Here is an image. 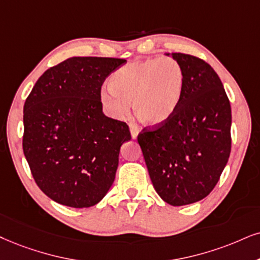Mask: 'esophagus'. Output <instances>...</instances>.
<instances>
[{"instance_id":"1","label":"esophagus","mask_w":260,"mask_h":260,"mask_svg":"<svg viewBox=\"0 0 260 260\" xmlns=\"http://www.w3.org/2000/svg\"><path fill=\"white\" fill-rule=\"evenodd\" d=\"M129 129H131V136H132L133 139H137L138 134H139V128L136 123H129Z\"/></svg>"}]
</instances>
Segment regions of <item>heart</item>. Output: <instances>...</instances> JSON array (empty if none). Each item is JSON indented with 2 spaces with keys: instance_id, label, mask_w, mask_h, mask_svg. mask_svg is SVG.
Returning a JSON list of instances; mask_svg holds the SVG:
<instances>
[{
  "instance_id": "b5f03b06",
  "label": "heart",
  "mask_w": 260,
  "mask_h": 260,
  "mask_svg": "<svg viewBox=\"0 0 260 260\" xmlns=\"http://www.w3.org/2000/svg\"><path fill=\"white\" fill-rule=\"evenodd\" d=\"M185 88L182 66L172 57L133 61L115 71L101 100L116 117L126 115L133 100L137 116L147 124L166 123L176 113Z\"/></svg>"
}]
</instances>
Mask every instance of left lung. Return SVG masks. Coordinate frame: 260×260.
Wrapping results in <instances>:
<instances>
[{
    "instance_id": "left-lung-1",
    "label": "left lung",
    "mask_w": 260,
    "mask_h": 260,
    "mask_svg": "<svg viewBox=\"0 0 260 260\" xmlns=\"http://www.w3.org/2000/svg\"><path fill=\"white\" fill-rule=\"evenodd\" d=\"M172 57L185 72L181 103L166 123L144 128L138 143L156 192L181 206L204 199L217 185L231 154L232 109L211 66L181 52Z\"/></svg>"
}]
</instances>
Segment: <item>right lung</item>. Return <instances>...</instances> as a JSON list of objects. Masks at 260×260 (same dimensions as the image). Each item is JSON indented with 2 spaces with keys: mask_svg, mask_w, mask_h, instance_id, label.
Instances as JSON below:
<instances>
[{
  "mask_svg": "<svg viewBox=\"0 0 260 260\" xmlns=\"http://www.w3.org/2000/svg\"><path fill=\"white\" fill-rule=\"evenodd\" d=\"M123 58L71 57L45 71L24 106L22 149L37 186L71 208L100 203L113 185L126 122L106 116L101 88Z\"/></svg>",
  "mask_w": 260,
  "mask_h": 260,
  "instance_id": "right-lung-1",
  "label": "right lung"
}]
</instances>
